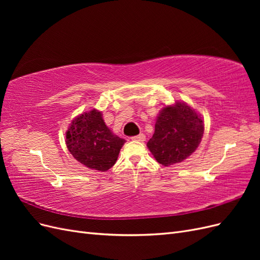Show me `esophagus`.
<instances>
[{
    "instance_id": "esophagus-1",
    "label": "esophagus",
    "mask_w": 260,
    "mask_h": 260,
    "mask_svg": "<svg viewBox=\"0 0 260 260\" xmlns=\"http://www.w3.org/2000/svg\"><path fill=\"white\" fill-rule=\"evenodd\" d=\"M131 140H133V141H139V142H143V141H145V136L143 135V133H140L139 136L132 137Z\"/></svg>"
}]
</instances>
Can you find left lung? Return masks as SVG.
I'll return each instance as SVG.
<instances>
[{
	"label": "left lung",
	"instance_id": "obj_1",
	"mask_svg": "<svg viewBox=\"0 0 260 260\" xmlns=\"http://www.w3.org/2000/svg\"><path fill=\"white\" fill-rule=\"evenodd\" d=\"M204 135L202 117L184 102L165 106L157 116L155 132L147 147L164 166L178 164L199 147Z\"/></svg>",
	"mask_w": 260,
	"mask_h": 260
}]
</instances>
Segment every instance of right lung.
I'll list each match as a JSON object with an SVG mask.
<instances>
[{
  "instance_id": "right-lung-1",
  "label": "right lung",
  "mask_w": 260,
  "mask_h": 260,
  "mask_svg": "<svg viewBox=\"0 0 260 260\" xmlns=\"http://www.w3.org/2000/svg\"><path fill=\"white\" fill-rule=\"evenodd\" d=\"M124 142L107 127L96 109L77 116L66 132V145L75 159L99 171L114 166Z\"/></svg>"
}]
</instances>
